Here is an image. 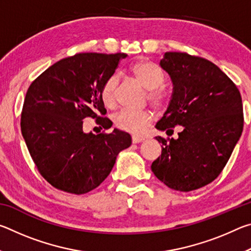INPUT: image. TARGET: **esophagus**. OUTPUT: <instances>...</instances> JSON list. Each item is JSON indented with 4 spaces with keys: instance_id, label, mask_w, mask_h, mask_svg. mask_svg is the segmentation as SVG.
<instances>
[{
    "instance_id": "34e87169",
    "label": "esophagus",
    "mask_w": 251,
    "mask_h": 251,
    "mask_svg": "<svg viewBox=\"0 0 251 251\" xmlns=\"http://www.w3.org/2000/svg\"><path fill=\"white\" fill-rule=\"evenodd\" d=\"M144 141H145V137H142V136H133V137H131V142H133V144H138Z\"/></svg>"
}]
</instances>
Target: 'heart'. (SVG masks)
<instances>
[{
    "instance_id": "1",
    "label": "heart",
    "mask_w": 251,
    "mask_h": 251,
    "mask_svg": "<svg viewBox=\"0 0 251 251\" xmlns=\"http://www.w3.org/2000/svg\"><path fill=\"white\" fill-rule=\"evenodd\" d=\"M134 78L147 90V100L156 109H165L169 104L171 96L164 90L166 80L164 71L155 63L147 59L134 63L130 67ZM120 76L113 74L105 80L100 88V100L107 108H114L117 103V92ZM152 115L151 112H131L122 110L114 117V124L118 129L133 135H141L151 125Z\"/></svg>"
}]
</instances>
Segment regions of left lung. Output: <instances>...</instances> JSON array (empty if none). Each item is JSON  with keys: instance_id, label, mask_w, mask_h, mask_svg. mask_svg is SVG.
I'll return each instance as SVG.
<instances>
[{"instance_id": "8db88e82", "label": "left lung", "mask_w": 251, "mask_h": 251, "mask_svg": "<svg viewBox=\"0 0 251 251\" xmlns=\"http://www.w3.org/2000/svg\"><path fill=\"white\" fill-rule=\"evenodd\" d=\"M160 66L171 76L172 100L156 128L161 155L151 171L169 188L190 192L219 176L244 128L243 101L235 83L214 63L181 52H167Z\"/></svg>"}]
</instances>
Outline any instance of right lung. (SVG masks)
I'll list each match as a JSON object with an SVG mask.
<instances>
[{"label": "right lung", "instance_id": "add662e5", "mask_svg": "<svg viewBox=\"0 0 251 251\" xmlns=\"http://www.w3.org/2000/svg\"><path fill=\"white\" fill-rule=\"evenodd\" d=\"M124 53H78L50 66L29 85L21 129L37 171L55 188L83 195L109 175L118 152L129 147L125 131L84 133L83 121L112 124L100 100L101 85L115 73Z\"/></svg>", "mask_w": 251, "mask_h": 251}]
</instances>
